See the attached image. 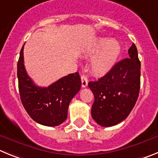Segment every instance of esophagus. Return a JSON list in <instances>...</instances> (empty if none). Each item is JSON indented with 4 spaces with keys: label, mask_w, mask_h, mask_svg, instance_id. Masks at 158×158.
<instances>
[{
    "label": "esophagus",
    "mask_w": 158,
    "mask_h": 158,
    "mask_svg": "<svg viewBox=\"0 0 158 158\" xmlns=\"http://www.w3.org/2000/svg\"><path fill=\"white\" fill-rule=\"evenodd\" d=\"M81 85L82 87L85 88L88 85V79H87V77L85 76V74L81 75Z\"/></svg>",
    "instance_id": "1"
}]
</instances>
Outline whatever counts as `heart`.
<instances>
[{
  "label": "heart",
  "mask_w": 158,
  "mask_h": 158,
  "mask_svg": "<svg viewBox=\"0 0 158 158\" xmlns=\"http://www.w3.org/2000/svg\"><path fill=\"white\" fill-rule=\"evenodd\" d=\"M121 52L120 44L115 40L100 38L89 49L90 56L97 55L92 62V69L97 75H104L113 67Z\"/></svg>",
  "instance_id": "heart-1"
}]
</instances>
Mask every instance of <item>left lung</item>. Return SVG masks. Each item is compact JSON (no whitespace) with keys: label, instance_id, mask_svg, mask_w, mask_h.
<instances>
[{"label":"left lung","instance_id":"8db88e82","mask_svg":"<svg viewBox=\"0 0 158 158\" xmlns=\"http://www.w3.org/2000/svg\"><path fill=\"white\" fill-rule=\"evenodd\" d=\"M128 54V58L117 62L107 74L88 85L95 98L92 116L102 127L115 126L124 120L139 97L141 63L135 43Z\"/></svg>","mask_w":158,"mask_h":158}]
</instances>
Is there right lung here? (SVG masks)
I'll return each mask as SVG.
<instances>
[{"label":"right lung","mask_w":158,"mask_h":158,"mask_svg":"<svg viewBox=\"0 0 158 158\" xmlns=\"http://www.w3.org/2000/svg\"><path fill=\"white\" fill-rule=\"evenodd\" d=\"M17 77L26 111L33 120L47 127L58 126L66 119L69 103L81 86L78 72L60 78L48 87L35 85L25 69L23 46L17 63Z\"/></svg>","instance_id":"right-lung-1"}]
</instances>
